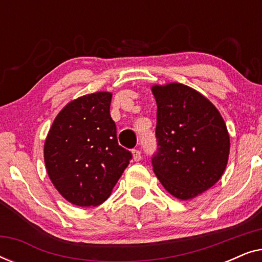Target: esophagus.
Returning a JSON list of instances; mask_svg holds the SVG:
<instances>
[{
  "label": "esophagus",
  "mask_w": 262,
  "mask_h": 262,
  "mask_svg": "<svg viewBox=\"0 0 262 262\" xmlns=\"http://www.w3.org/2000/svg\"><path fill=\"white\" fill-rule=\"evenodd\" d=\"M132 156H134V160L136 161V162H138V161H141V159H142V152H141V150H138V149L132 150Z\"/></svg>",
  "instance_id": "obj_1"
}]
</instances>
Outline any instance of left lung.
<instances>
[{"instance_id":"left-lung-1","label":"left lung","mask_w":262,"mask_h":262,"mask_svg":"<svg viewBox=\"0 0 262 262\" xmlns=\"http://www.w3.org/2000/svg\"><path fill=\"white\" fill-rule=\"evenodd\" d=\"M157 103V151L152 169L164 188L181 200L202 194L227 167L230 137L218 110L188 85H152Z\"/></svg>"}]
</instances>
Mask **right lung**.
I'll use <instances>...</instances> for the list:
<instances>
[{
    "label": "right lung",
    "instance_id": "1",
    "mask_svg": "<svg viewBox=\"0 0 262 262\" xmlns=\"http://www.w3.org/2000/svg\"><path fill=\"white\" fill-rule=\"evenodd\" d=\"M111 100L108 92L73 100L53 120L46 137L44 160L50 180L74 205L105 202L132 159L118 144Z\"/></svg>",
    "mask_w": 262,
    "mask_h": 262
}]
</instances>
